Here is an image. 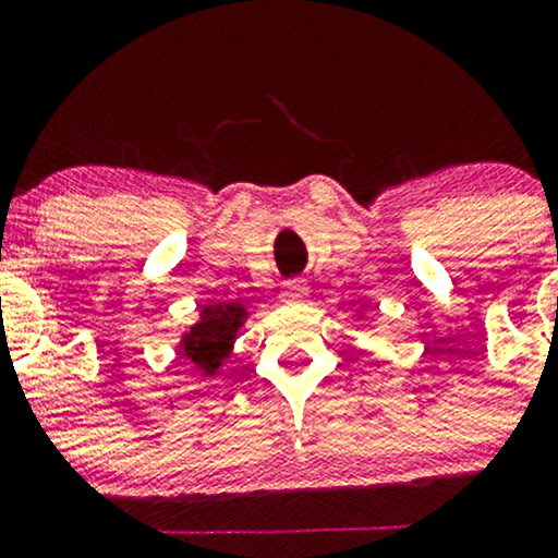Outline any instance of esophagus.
<instances>
[{
	"mask_svg": "<svg viewBox=\"0 0 558 558\" xmlns=\"http://www.w3.org/2000/svg\"><path fill=\"white\" fill-rule=\"evenodd\" d=\"M306 296V288L299 283V280H288V283L283 286V291H280V299L283 301H299Z\"/></svg>",
	"mask_w": 558,
	"mask_h": 558,
	"instance_id": "34e87169",
	"label": "esophagus"
}]
</instances>
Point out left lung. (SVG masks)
<instances>
[{"instance_id": "1", "label": "left lung", "mask_w": 558, "mask_h": 558, "mask_svg": "<svg viewBox=\"0 0 558 558\" xmlns=\"http://www.w3.org/2000/svg\"><path fill=\"white\" fill-rule=\"evenodd\" d=\"M356 317H362V315H360V312H356Z\"/></svg>"}]
</instances>
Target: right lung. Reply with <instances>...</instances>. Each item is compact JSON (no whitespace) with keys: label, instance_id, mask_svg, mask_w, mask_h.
I'll return each mask as SVG.
<instances>
[{"label":"right lung","instance_id":"right-lung-1","mask_svg":"<svg viewBox=\"0 0 558 558\" xmlns=\"http://www.w3.org/2000/svg\"><path fill=\"white\" fill-rule=\"evenodd\" d=\"M248 319V310L241 301H217L204 304L198 319L181 336L178 354L194 364L196 373L213 377L233 354L235 338Z\"/></svg>","mask_w":558,"mask_h":558}]
</instances>
